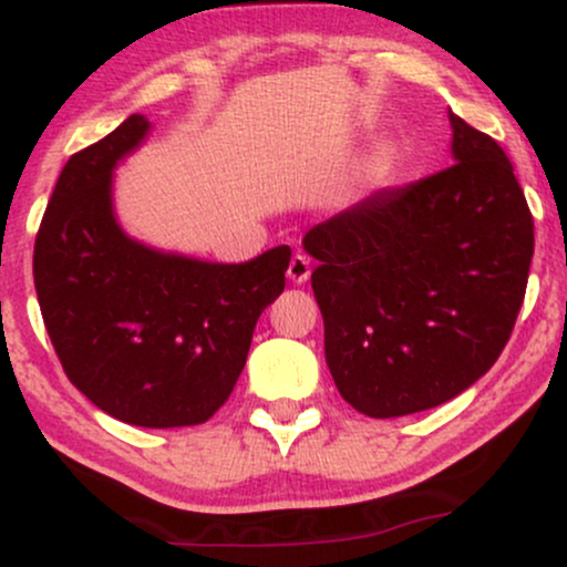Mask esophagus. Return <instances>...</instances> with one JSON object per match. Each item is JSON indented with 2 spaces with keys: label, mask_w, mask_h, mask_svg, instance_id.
Listing matches in <instances>:
<instances>
[{
  "label": "esophagus",
  "mask_w": 567,
  "mask_h": 567,
  "mask_svg": "<svg viewBox=\"0 0 567 567\" xmlns=\"http://www.w3.org/2000/svg\"><path fill=\"white\" fill-rule=\"evenodd\" d=\"M309 275H311V261L303 256V252H296V256L290 258L288 277H290L296 285H303L306 279H309Z\"/></svg>",
  "instance_id": "1"
}]
</instances>
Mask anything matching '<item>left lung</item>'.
<instances>
[{
  "instance_id": "obj_1",
  "label": "left lung",
  "mask_w": 567,
  "mask_h": 567,
  "mask_svg": "<svg viewBox=\"0 0 567 567\" xmlns=\"http://www.w3.org/2000/svg\"><path fill=\"white\" fill-rule=\"evenodd\" d=\"M453 162L381 188L306 231L311 290L338 392L370 419L437 408L509 341L533 258V216L491 135L451 114Z\"/></svg>"
}]
</instances>
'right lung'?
Wrapping results in <instances>:
<instances>
[{"label": "right lung", "mask_w": 567, "mask_h": 567, "mask_svg": "<svg viewBox=\"0 0 567 567\" xmlns=\"http://www.w3.org/2000/svg\"><path fill=\"white\" fill-rule=\"evenodd\" d=\"M146 133L133 114L71 154L37 231V298L58 360L93 405L133 426H197L234 392L258 317L285 290L290 247L207 264L130 239L112 171Z\"/></svg>", "instance_id": "obj_1"}]
</instances>
